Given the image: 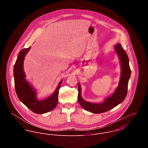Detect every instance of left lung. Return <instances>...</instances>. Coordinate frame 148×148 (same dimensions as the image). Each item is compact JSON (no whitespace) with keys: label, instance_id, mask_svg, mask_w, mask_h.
Returning a JSON list of instances; mask_svg holds the SVG:
<instances>
[{"label":"left lung","instance_id":"left-lung-1","mask_svg":"<svg viewBox=\"0 0 148 148\" xmlns=\"http://www.w3.org/2000/svg\"><path fill=\"white\" fill-rule=\"evenodd\" d=\"M115 49L119 57L121 66V73L119 86L113 95L106 99L103 103L94 104L87 102L82 99L81 97V87L79 83L78 101L81 106L86 110L95 114L106 112L119 105L124 101L127 97L128 82L131 74L129 58L127 53L123 49L120 43L115 45Z\"/></svg>","mask_w":148,"mask_h":148}]
</instances>
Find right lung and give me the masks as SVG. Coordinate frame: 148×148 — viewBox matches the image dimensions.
<instances>
[{
  "mask_svg": "<svg viewBox=\"0 0 148 148\" xmlns=\"http://www.w3.org/2000/svg\"><path fill=\"white\" fill-rule=\"evenodd\" d=\"M30 48L31 47L20 51L14 64L13 73L15 92L19 100L33 112L40 114H44L52 110L56 107L58 101L59 90L62 80L60 82L55 92L50 97L42 100L37 99L36 92L25 80L23 71L24 56Z\"/></svg>",
  "mask_w": 148,
  "mask_h": 148,
  "instance_id": "add662e5",
  "label": "right lung"
}]
</instances>
